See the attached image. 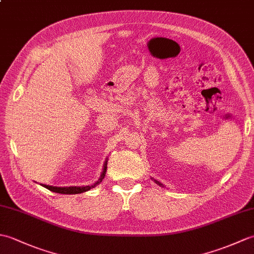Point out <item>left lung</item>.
<instances>
[{
  "mask_svg": "<svg viewBox=\"0 0 254 254\" xmlns=\"http://www.w3.org/2000/svg\"><path fill=\"white\" fill-rule=\"evenodd\" d=\"M156 182H157V181H156ZM157 183H158V185H159V186H161V185H160V183H159V182H157Z\"/></svg>",
  "mask_w": 254,
  "mask_h": 254,
  "instance_id": "left-lung-1",
  "label": "left lung"
}]
</instances>
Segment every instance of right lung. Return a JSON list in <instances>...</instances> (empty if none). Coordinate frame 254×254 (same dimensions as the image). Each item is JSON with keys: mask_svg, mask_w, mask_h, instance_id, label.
<instances>
[{"mask_svg": "<svg viewBox=\"0 0 254 254\" xmlns=\"http://www.w3.org/2000/svg\"><path fill=\"white\" fill-rule=\"evenodd\" d=\"M106 171H107V161L104 166V171H102L101 177L99 181H97L95 185L93 186H86V187H67V188H60V187H51V186H46V185H42V187L47 188L48 190H50L52 192H56V193H61V194H77V193H83L90 190L91 188L96 187V185H98L99 182L102 181L104 179L105 176H106Z\"/></svg>", "mask_w": 254, "mask_h": 254, "instance_id": "right-lung-1", "label": "right lung"}]
</instances>
